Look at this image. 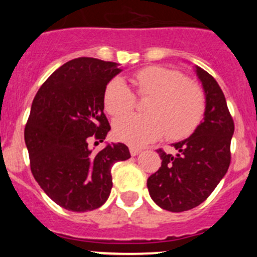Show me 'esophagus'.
<instances>
[{
  "label": "esophagus",
  "mask_w": 257,
  "mask_h": 257,
  "mask_svg": "<svg viewBox=\"0 0 257 257\" xmlns=\"http://www.w3.org/2000/svg\"><path fill=\"white\" fill-rule=\"evenodd\" d=\"M129 150H131V154L133 155V157H136V155L141 154V153L143 152V148H138V147H131V148H129Z\"/></svg>",
  "instance_id": "esophagus-1"
}]
</instances>
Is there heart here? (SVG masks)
<instances>
[{"label": "heart", "instance_id": "b5f03b06", "mask_svg": "<svg viewBox=\"0 0 257 257\" xmlns=\"http://www.w3.org/2000/svg\"><path fill=\"white\" fill-rule=\"evenodd\" d=\"M131 80L137 94L148 95L143 105L145 113L126 114L114 121L113 133L118 141L141 145L164 134L174 141L183 139L190 136L203 119V90L178 71L148 66L134 72ZM103 102L110 115L118 116L132 110L136 95L123 79L114 78L105 87Z\"/></svg>", "mask_w": 257, "mask_h": 257}]
</instances>
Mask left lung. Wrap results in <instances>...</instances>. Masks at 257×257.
<instances>
[{"label":"left lung","mask_w":257,"mask_h":257,"mask_svg":"<svg viewBox=\"0 0 257 257\" xmlns=\"http://www.w3.org/2000/svg\"><path fill=\"white\" fill-rule=\"evenodd\" d=\"M206 98L204 120L191 137L173 144L177 155L158 149L162 167L148 178L150 196L173 212L190 210L209 198L229 169L234 120L221 88L214 77L196 67Z\"/></svg>","instance_id":"8db88e82"}]
</instances>
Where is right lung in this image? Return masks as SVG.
<instances>
[{
	"label": "right lung",
	"mask_w": 257,
	"mask_h": 257,
	"mask_svg": "<svg viewBox=\"0 0 257 257\" xmlns=\"http://www.w3.org/2000/svg\"><path fill=\"white\" fill-rule=\"evenodd\" d=\"M114 62L89 57L72 59L41 85L25 128L30 167L36 181L62 208L98 209L112 190V165L131 158L123 143L93 153L110 131L103 95L120 72Z\"/></svg>",
	"instance_id": "right-lung-1"
}]
</instances>
